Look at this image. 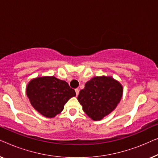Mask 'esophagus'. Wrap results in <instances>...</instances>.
Instances as JSON below:
<instances>
[{"label": "esophagus", "instance_id": "1", "mask_svg": "<svg viewBox=\"0 0 158 158\" xmlns=\"http://www.w3.org/2000/svg\"><path fill=\"white\" fill-rule=\"evenodd\" d=\"M75 94H76V96H78V94H79V89H78V88H76V89L75 90Z\"/></svg>", "mask_w": 158, "mask_h": 158}]
</instances>
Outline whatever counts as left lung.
Wrapping results in <instances>:
<instances>
[{"instance_id":"1","label":"left lung","mask_w":158,"mask_h":158,"mask_svg":"<svg viewBox=\"0 0 158 158\" xmlns=\"http://www.w3.org/2000/svg\"><path fill=\"white\" fill-rule=\"evenodd\" d=\"M122 94V85L113 77H94L80 91L77 100L91 119L99 121L116 109Z\"/></svg>"}]
</instances>
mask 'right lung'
Instances as JSON below:
<instances>
[{
  "label": "right lung",
  "instance_id": "add662e5",
  "mask_svg": "<svg viewBox=\"0 0 158 158\" xmlns=\"http://www.w3.org/2000/svg\"><path fill=\"white\" fill-rule=\"evenodd\" d=\"M27 95L39 113L52 118L63 110L64 105L76 94L66 81L54 76H44L32 79L28 83Z\"/></svg>",
  "mask_w": 158,
  "mask_h": 158
}]
</instances>
